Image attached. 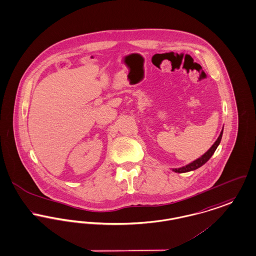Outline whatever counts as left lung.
<instances>
[{
    "label": "left lung",
    "instance_id": "left-lung-1",
    "mask_svg": "<svg viewBox=\"0 0 256 256\" xmlns=\"http://www.w3.org/2000/svg\"><path fill=\"white\" fill-rule=\"evenodd\" d=\"M222 132H224V130H222L220 134L218 136V138L216 139V141L214 143V145H212L210 149L208 150V152H205L201 158H197L194 162H192V164H188V166L180 167V168H175V169H173V171L178 172V173H184V172H188V171H192V170H196L197 168H199L200 166L205 164L210 160V156L214 154V150H216L218 144L220 143V140H222Z\"/></svg>",
    "mask_w": 256,
    "mask_h": 256
}]
</instances>
